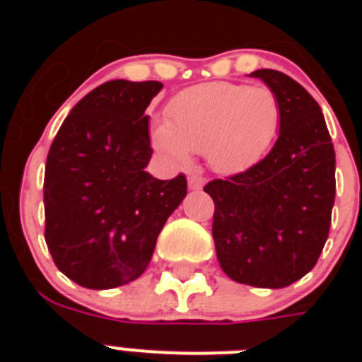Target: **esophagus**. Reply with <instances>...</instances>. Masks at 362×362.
Returning a JSON list of instances; mask_svg holds the SVG:
<instances>
[{"mask_svg": "<svg viewBox=\"0 0 362 362\" xmlns=\"http://www.w3.org/2000/svg\"><path fill=\"white\" fill-rule=\"evenodd\" d=\"M204 187V179L201 175H190L188 177V188L190 190H201Z\"/></svg>", "mask_w": 362, "mask_h": 362, "instance_id": "34e87169", "label": "esophagus"}]
</instances>
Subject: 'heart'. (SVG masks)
Returning <instances> with one entry per match:
<instances>
[{
  "instance_id": "1",
  "label": "heart",
  "mask_w": 362,
  "mask_h": 362,
  "mask_svg": "<svg viewBox=\"0 0 362 362\" xmlns=\"http://www.w3.org/2000/svg\"><path fill=\"white\" fill-rule=\"evenodd\" d=\"M281 123L279 99L267 86L204 83L181 92L168 121L153 130L156 150L174 166L204 152L219 174L248 170L268 152Z\"/></svg>"
}]
</instances>
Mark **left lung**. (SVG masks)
<instances>
[{
  "instance_id": "obj_1",
  "label": "left lung",
  "mask_w": 362,
  "mask_h": 362,
  "mask_svg": "<svg viewBox=\"0 0 362 362\" xmlns=\"http://www.w3.org/2000/svg\"><path fill=\"white\" fill-rule=\"evenodd\" d=\"M277 95L279 137L263 161L210 181L212 235L221 268L235 283L284 288L322 252L335 199V152L317 101L290 76L250 74Z\"/></svg>"
}]
</instances>
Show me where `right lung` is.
I'll return each instance as SVG.
<instances>
[{"mask_svg": "<svg viewBox=\"0 0 362 362\" xmlns=\"http://www.w3.org/2000/svg\"><path fill=\"white\" fill-rule=\"evenodd\" d=\"M159 81L95 86L59 127L45 166V241L54 263L83 288L110 290L148 267L159 232L187 197V179H156L150 105Z\"/></svg>", "mask_w": 362, "mask_h": 362, "instance_id": "1", "label": "right lung"}]
</instances>
